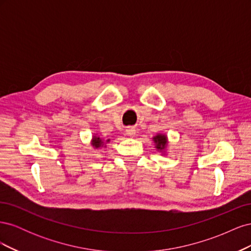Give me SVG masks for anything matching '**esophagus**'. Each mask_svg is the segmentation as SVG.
<instances>
[{
	"mask_svg": "<svg viewBox=\"0 0 251 251\" xmlns=\"http://www.w3.org/2000/svg\"><path fill=\"white\" fill-rule=\"evenodd\" d=\"M126 134L127 136H130V137H134V136L136 135V128L133 126H128L126 130Z\"/></svg>",
	"mask_w": 251,
	"mask_h": 251,
	"instance_id": "obj_1",
	"label": "esophagus"
}]
</instances>
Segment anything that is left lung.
Here are the masks:
<instances>
[{
	"mask_svg": "<svg viewBox=\"0 0 251 251\" xmlns=\"http://www.w3.org/2000/svg\"><path fill=\"white\" fill-rule=\"evenodd\" d=\"M153 140L155 148L161 153H164L166 147H168V137L164 134H157L155 137H153Z\"/></svg>",
	"mask_w": 251,
	"mask_h": 251,
	"instance_id": "1",
	"label": "left lung"
}]
</instances>
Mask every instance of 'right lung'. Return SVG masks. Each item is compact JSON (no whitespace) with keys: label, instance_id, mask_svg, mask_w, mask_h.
<instances>
[{"label":"right lung","instance_id":"1","mask_svg":"<svg viewBox=\"0 0 251 251\" xmlns=\"http://www.w3.org/2000/svg\"><path fill=\"white\" fill-rule=\"evenodd\" d=\"M109 141H110V139L107 140V142H109ZM91 144H92V146L95 149H98V148H101L103 146V141H102V139L100 137H98V136H93L92 143H91Z\"/></svg>","mask_w":251,"mask_h":251}]
</instances>
